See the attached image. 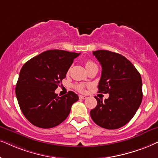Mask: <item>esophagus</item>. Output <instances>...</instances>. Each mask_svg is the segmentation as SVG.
Here are the masks:
<instances>
[{
	"mask_svg": "<svg viewBox=\"0 0 158 158\" xmlns=\"http://www.w3.org/2000/svg\"><path fill=\"white\" fill-rule=\"evenodd\" d=\"M79 99H85L86 98V96H83V95H79Z\"/></svg>",
	"mask_w": 158,
	"mask_h": 158,
	"instance_id": "esophagus-1",
	"label": "esophagus"
}]
</instances>
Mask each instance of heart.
Returning <instances> with one entry per match:
<instances>
[{
    "mask_svg": "<svg viewBox=\"0 0 158 158\" xmlns=\"http://www.w3.org/2000/svg\"><path fill=\"white\" fill-rule=\"evenodd\" d=\"M94 64H95V63H94L93 62H92L91 60H87L85 62L86 69L89 66H91V65H93ZM75 87H76V89H77V90H79V92L85 91V85H82V84H80V85H77L75 86Z\"/></svg>",
    "mask_w": 158,
    "mask_h": 158,
    "instance_id": "heart-1",
    "label": "heart"
}]
</instances>
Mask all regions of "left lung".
Instances as JSON below:
<instances>
[{
	"instance_id": "8db88e82",
	"label": "left lung",
	"mask_w": 158,
	"mask_h": 158,
	"mask_svg": "<svg viewBox=\"0 0 158 158\" xmlns=\"http://www.w3.org/2000/svg\"><path fill=\"white\" fill-rule=\"evenodd\" d=\"M102 66L98 93H109L104 101L98 98L97 106L90 111L94 123L103 128L113 130L128 123L142 101V81L140 73L126 57L107 50L93 52Z\"/></svg>"
}]
</instances>
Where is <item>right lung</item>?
<instances>
[{"label":"right lung","instance_id":"add662e5","mask_svg":"<svg viewBox=\"0 0 158 158\" xmlns=\"http://www.w3.org/2000/svg\"><path fill=\"white\" fill-rule=\"evenodd\" d=\"M80 53L53 49L26 62L19 72L16 96L22 112L31 124L51 128L63 123L79 96L72 91L59 97L55 90Z\"/></svg>","mask_w":158,"mask_h":158}]
</instances>
